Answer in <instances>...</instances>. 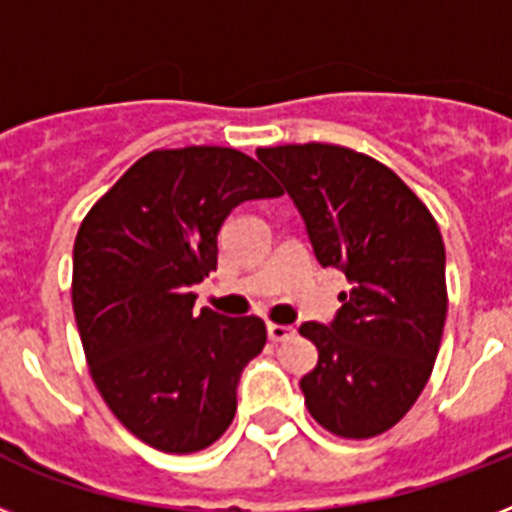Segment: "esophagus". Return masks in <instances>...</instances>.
Instances as JSON below:
<instances>
[{
	"label": "esophagus",
	"mask_w": 512,
	"mask_h": 512,
	"mask_svg": "<svg viewBox=\"0 0 512 512\" xmlns=\"http://www.w3.org/2000/svg\"><path fill=\"white\" fill-rule=\"evenodd\" d=\"M268 337H271L273 342H284L289 340V337H295V327H287V324H268Z\"/></svg>",
	"instance_id": "esophagus-1"
}]
</instances>
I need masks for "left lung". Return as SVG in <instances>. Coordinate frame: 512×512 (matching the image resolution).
Wrapping results in <instances>:
<instances>
[{
	"label": "left lung",
	"instance_id": "1",
	"mask_svg": "<svg viewBox=\"0 0 512 512\" xmlns=\"http://www.w3.org/2000/svg\"><path fill=\"white\" fill-rule=\"evenodd\" d=\"M257 159L300 209L319 263L353 284L329 327H300L319 348V364L300 380L305 406L335 436H380L420 398L444 335L436 217L396 172L353 148H257Z\"/></svg>",
	"mask_w": 512,
	"mask_h": 512
}]
</instances>
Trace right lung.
<instances>
[{"label": "right lung", "mask_w": 512, "mask_h": 512, "mask_svg": "<svg viewBox=\"0 0 512 512\" xmlns=\"http://www.w3.org/2000/svg\"><path fill=\"white\" fill-rule=\"evenodd\" d=\"M281 185L236 148H156L124 172L74 241L76 327L92 382L116 420L167 454L207 449L236 414L241 369L263 350L257 316L193 311L217 268V231Z\"/></svg>", "instance_id": "obj_1"}]
</instances>
